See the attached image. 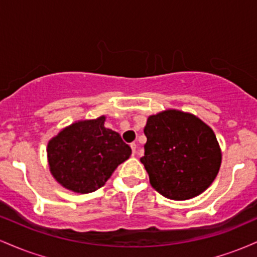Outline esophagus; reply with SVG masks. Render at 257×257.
<instances>
[{"label": "esophagus", "instance_id": "esophagus-1", "mask_svg": "<svg viewBox=\"0 0 257 257\" xmlns=\"http://www.w3.org/2000/svg\"><path fill=\"white\" fill-rule=\"evenodd\" d=\"M131 147H132V151H133V155H135V151H137V144L133 143L131 144Z\"/></svg>", "mask_w": 257, "mask_h": 257}]
</instances>
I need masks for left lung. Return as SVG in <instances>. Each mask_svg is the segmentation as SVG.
Returning a JSON list of instances; mask_svg holds the SVG:
<instances>
[{"instance_id": "left-lung-1", "label": "left lung", "mask_w": 257, "mask_h": 257, "mask_svg": "<svg viewBox=\"0 0 257 257\" xmlns=\"http://www.w3.org/2000/svg\"><path fill=\"white\" fill-rule=\"evenodd\" d=\"M147 141L140 158L151 186L174 200L193 198L219 173L221 151L210 126L198 117L176 110L150 116Z\"/></svg>"}]
</instances>
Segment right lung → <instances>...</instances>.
Returning a JSON list of instances; mask_svg holds the SVG:
<instances>
[{"label": "right lung", "mask_w": 257, "mask_h": 257, "mask_svg": "<svg viewBox=\"0 0 257 257\" xmlns=\"http://www.w3.org/2000/svg\"><path fill=\"white\" fill-rule=\"evenodd\" d=\"M105 117L73 123L49 141V169L55 180L73 192L90 193L132 155L117 132L105 128Z\"/></svg>", "instance_id": "obj_1"}]
</instances>
